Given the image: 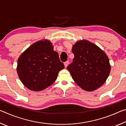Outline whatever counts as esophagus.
I'll list each match as a JSON object with an SVG mask.
<instances>
[{
  "mask_svg": "<svg viewBox=\"0 0 126 126\" xmlns=\"http://www.w3.org/2000/svg\"><path fill=\"white\" fill-rule=\"evenodd\" d=\"M68 64H69V61H66L64 63V66L65 68H67L68 67Z\"/></svg>",
  "mask_w": 126,
  "mask_h": 126,
  "instance_id": "esophagus-1",
  "label": "esophagus"
}]
</instances>
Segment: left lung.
Returning <instances> with one entry per match:
<instances>
[{
  "label": "left lung",
  "instance_id": "obj_1",
  "mask_svg": "<svg viewBox=\"0 0 126 126\" xmlns=\"http://www.w3.org/2000/svg\"><path fill=\"white\" fill-rule=\"evenodd\" d=\"M72 50L74 57L67 69L74 82L88 92L101 87L110 72L107 54L95 44L85 39L77 42Z\"/></svg>",
  "mask_w": 126,
  "mask_h": 126
}]
</instances>
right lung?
<instances>
[{
	"instance_id": "1",
	"label": "right lung",
	"mask_w": 126,
	"mask_h": 126,
	"mask_svg": "<svg viewBox=\"0 0 126 126\" xmlns=\"http://www.w3.org/2000/svg\"><path fill=\"white\" fill-rule=\"evenodd\" d=\"M48 39L35 42L18 59L16 71L25 87L33 91H41L51 86L64 65L59 54Z\"/></svg>"
}]
</instances>
